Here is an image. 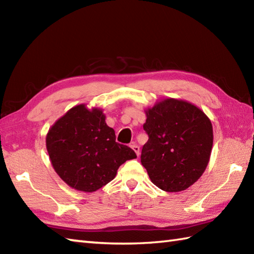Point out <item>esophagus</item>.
I'll list each match as a JSON object with an SVG mask.
<instances>
[{
    "label": "esophagus",
    "instance_id": "obj_1",
    "mask_svg": "<svg viewBox=\"0 0 254 254\" xmlns=\"http://www.w3.org/2000/svg\"><path fill=\"white\" fill-rule=\"evenodd\" d=\"M130 146H131V148L134 150V152H135V154H136L137 156H139V146H138V145L135 144V143H132V144L130 145Z\"/></svg>",
    "mask_w": 254,
    "mask_h": 254
}]
</instances>
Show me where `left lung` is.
<instances>
[{
  "label": "left lung",
  "instance_id": "8db88e82",
  "mask_svg": "<svg viewBox=\"0 0 254 254\" xmlns=\"http://www.w3.org/2000/svg\"><path fill=\"white\" fill-rule=\"evenodd\" d=\"M143 128L148 141L141 163L156 187L179 192L196 182L209 161L213 127L190 102L167 98L148 108Z\"/></svg>",
  "mask_w": 254,
  "mask_h": 254
}]
</instances>
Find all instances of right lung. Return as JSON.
<instances>
[{"instance_id": "1", "label": "right lung", "mask_w": 254, "mask_h": 254, "mask_svg": "<svg viewBox=\"0 0 254 254\" xmlns=\"http://www.w3.org/2000/svg\"><path fill=\"white\" fill-rule=\"evenodd\" d=\"M51 164L61 179L75 190L94 192L115 179L117 171L136 154L116 142L101 109L85 105L69 109L50 127L46 137Z\"/></svg>"}]
</instances>
